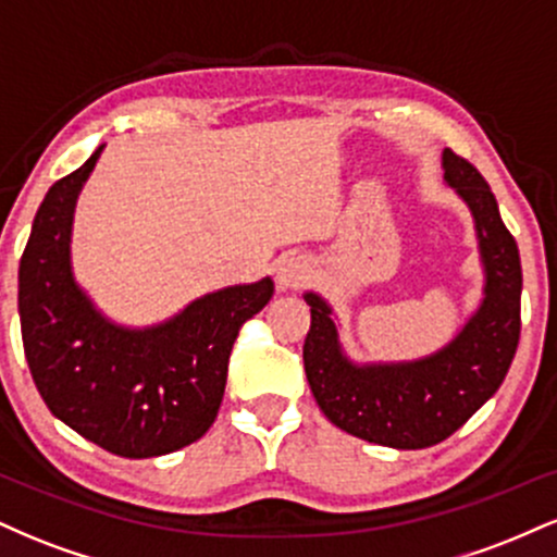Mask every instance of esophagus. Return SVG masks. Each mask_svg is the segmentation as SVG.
<instances>
[{"instance_id":"34e87169","label":"esophagus","mask_w":557,"mask_h":557,"mask_svg":"<svg viewBox=\"0 0 557 557\" xmlns=\"http://www.w3.org/2000/svg\"><path fill=\"white\" fill-rule=\"evenodd\" d=\"M311 277V267L304 257H285L277 264V285L283 290H298Z\"/></svg>"}]
</instances>
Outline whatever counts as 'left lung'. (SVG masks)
Masks as SVG:
<instances>
[{"label": "left lung", "instance_id": "1", "mask_svg": "<svg viewBox=\"0 0 557 557\" xmlns=\"http://www.w3.org/2000/svg\"><path fill=\"white\" fill-rule=\"evenodd\" d=\"M443 170L474 216L484 270L482 304L450 343L424 359L356 363L345 356L332 306L304 293L311 306L304 369L319 408L343 432L398 450H421L461 430L503 385L519 348V246L474 164L445 149Z\"/></svg>", "mask_w": 557, "mask_h": 557}]
</instances>
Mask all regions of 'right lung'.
<instances>
[{"mask_svg": "<svg viewBox=\"0 0 557 557\" xmlns=\"http://www.w3.org/2000/svg\"><path fill=\"white\" fill-rule=\"evenodd\" d=\"M101 151L57 181L36 212L17 274L23 348L57 419L114 456L154 458L214 424L240 324L270 304L274 283L207 293L151 327L107 319L70 261L75 203Z\"/></svg>", "mask_w": 557, "mask_h": 557, "instance_id": "add662e5", "label": "right lung"}]
</instances>
